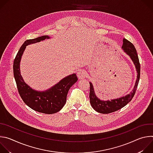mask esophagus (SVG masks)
I'll list each match as a JSON object with an SVG mask.
<instances>
[{"label":"esophagus","instance_id":"obj_1","mask_svg":"<svg viewBox=\"0 0 153 153\" xmlns=\"http://www.w3.org/2000/svg\"><path fill=\"white\" fill-rule=\"evenodd\" d=\"M77 77L79 79H83L84 78L86 75V71L83 70H79L78 72H77Z\"/></svg>","mask_w":153,"mask_h":153}]
</instances>
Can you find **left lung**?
I'll return each instance as SVG.
<instances>
[{"label":"left lung","instance_id":"8db88e82","mask_svg":"<svg viewBox=\"0 0 153 153\" xmlns=\"http://www.w3.org/2000/svg\"><path fill=\"white\" fill-rule=\"evenodd\" d=\"M122 48L123 51L130 57L131 59L133 62L136 71L137 72V79L133 91L129 94L123 97L113 99L111 100H101L95 94L93 85L91 82H90V103L94 110L97 112L102 114H108L117 111L127 105L134 97L136 91L137 85L139 82L140 74V65L139 63V57L136 50L134 45L126 39H123V45Z\"/></svg>","mask_w":153,"mask_h":153}]
</instances>
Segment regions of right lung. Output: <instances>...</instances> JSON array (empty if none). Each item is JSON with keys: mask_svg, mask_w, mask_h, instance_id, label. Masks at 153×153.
Wrapping results in <instances>:
<instances>
[{"mask_svg": "<svg viewBox=\"0 0 153 153\" xmlns=\"http://www.w3.org/2000/svg\"><path fill=\"white\" fill-rule=\"evenodd\" d=\"M50 38L48 36H43L25 41L19 49L13 63L14 76L21 98L33 110L47 114L57 113L61 110L66 103L70 88L78 80L76 74L69 75L51 88L43 91H38L32 89L24 82L20 74V62L26 47L31 43Z\"/></svg>", "mask_w": 153, "mask_h": 153, "instance_id": "obj_1", "label": "right lung"}]
</instances>
